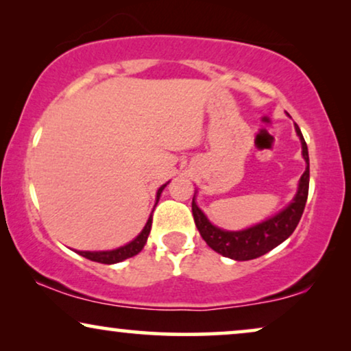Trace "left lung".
Returning a JSON list of instances; mask_svg holds the SVG:
<instances>
[{
  "instance_id": "1",
  "label": "left lung",
  "mask_w": 351,
  "mask_h": 351,
  "mask_svg": "<svg viewBox=\"0 0 351 351\" xmlns=\"http://www.w3.org/2000/svg\"><path fill=\"white\" fill-rule=\"evenodd\" d=\"M295 132L297 136L300 138L302 156L306 162V168L303 171L300 181H298L295 195H293V199L281 212L266 218L265 221L256 223L250 228H245V230L228 231L223 230V228L215 226L207 218V215L197 207V204H195V194H197V191H195L193 197L194 221L200 236L207 242L210 249H213L219 255L228 256L231 260H254L268 254L269 250H273L279 244H282L295 231L297 224L302 218L303 208H305L308 197V184H310V157H308V147L298 125H295Z\"/></svg>"
}]
</instances>
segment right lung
Listing matches in <instances>:
<instances>
[{
    "label": "right lung",
    "mask_w": 351,
    "mask_h": 351,
    "mask_svg": "<svg viewBox=\"0 0 351 351\" xmlns=\"http://www.w3.org/2000/svg\"><path fill=\"white\" fill-rule=\"evenodd\" d=\"M165 184H162L160 188L157 189V195H156V205L158 202V199H160V194L162 191L165 189ZM154 205V207H156ZM151 226H152V213L151 217L147 218V223L144 224L143 231L139 232V234L134 237L133 241H130L128 244L121 245V247H117V249H112V250H75L78 255L85 256V258L91 260V261H97V263H104V265H114V263H120V261L127 260V258H132V256L138 255L139 252L143 250V247L146 245L147 242V237H149V232H151Z\"/></svg>",
    "instance_id": "right-lung-1"
}]
</instances>
